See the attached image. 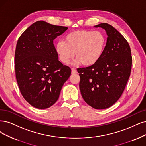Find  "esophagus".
I'll return each mask as SVG.
<instances>
[{"mask_svg": "<svg viewBox=\"0 0 146 146\" xmlns=\"http://www.w3.org/2000/svg\"><path fill=\"white\" fill-rule=\"evenodd\" d=\"M77 73H78V72L76 69H74L73 68H72V74H76Z\"/></svg>", "mask_w": 146, "mask_h": 146, "instance_id": "34e87169", "label": "esophagus"}]
</instances>
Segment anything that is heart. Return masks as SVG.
Segmentation results:
<instances>
[{
	"instance_id": "b5f03b06",
	"label": "heart",
	"mask_w": 146,
	"mask_h": 146,
	"mask_svg": "<svg viewBox=\"0 0 146 146\" xmlns=\"http://www.w3.org/2000/svg\"><path fill=\"white\" fill-rule=\"evenodd\" d=\"M106 45L105 35L100 31L79 30L67 35L64 41H59L56 50L60 60L68 64L74 56L76 62L86 66H92L103 55Z\"/></svg>"
}]
</instances>
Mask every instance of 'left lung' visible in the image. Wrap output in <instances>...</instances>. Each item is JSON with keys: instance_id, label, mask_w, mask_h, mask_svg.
Segmentation results:
<instances>
[{"instance_id": "1", "label": "left lung", "mask_w": 146, "mask_h": 146, "mask_svg": "<svg viewBox=\"0 0 146 146\" xmlns=\"http://www.w3.org/2000/svg\"><path fill=\"white\" fill-rule=\"evenodd\" d=\"M108 35L103 55L92 66L77 68L79 88L86 103L96 110L106 109L119 99L130 77L132 56L128 42L112 26L102 23Z\"/></svg>"}]
</instances>
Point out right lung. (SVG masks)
<instances>
[{
	"label": "right lung",
	"mask_w": 146,
	"mask_h": 146,
	"mask_svg": "<svg viewBox=\"0 0 146 146\" xmlns=\"http://www.w3.org/2000/svg\"><path fill=\"white\" fill-rule=\"evenodd\" d=\"M67 27L38 21L20 35L15 52V73L21 95L38 109H46L59 98L72 70L58 60L53 40Z\"/></svg>",
	"instance_id": "1"
}]
</instances>
